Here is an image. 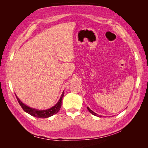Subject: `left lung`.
<instances>
[{
	"instance_id": "8db88e82",
	"label": "left lung",
	"mask_w": 148,
	"mask_h": 148,
	"mask_svg": "<svg viewBox=\"0 0 148 148\" xmlns=\"http://www.w3.org/2000/svg\"><path fill=\"white\" fill-rule=\"evenodd\" d=\"M87 109H88V110H89V112L90 113H91L93 115H95V116H97V117H101V116H100V115H97L96 113H95V112H94L92 111V110H91L88 107H87Z\"/></svg>"
}]
</instances>
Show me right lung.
<instances>
[{"label": "right lung", "instance_id": "1", "mask_svg": "<svg viewBox=\"0 0 148 148\" xmlns=\"http://www.w3.org/2000/svg\"><path fill=\"white\" fill-rule=\"evenodd\" d=\"M15 96L16 97L18 102L20 106L22 107V109H23V110L25 112L33 116V117L43 119V118H48L49 117H51V116L57 114L58 112L59 111L62 106V98L64 97V92H62L60 98L59 99V101L57 102V104L54 106L51 107L50 109H48L46 110H39L36 109L31 108V107L26 106V104H24V103L22 102L16 95Z\"/></svg>", "mask_w": 148, "mask_h": 148}]
</instances>
